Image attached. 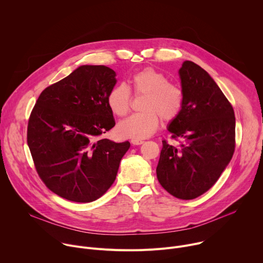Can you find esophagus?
Wrapping results in <instances>:
<instances>
[{
    "label": "esophagus",
    "instance_id": "1",
    "mask_svg": "<svg viewBox=\"0 0 263 263\" xmlns=\"http://www.w3.org/2000/svg\"><path fill=\"white\" fill-rule=\"evenodd\" d=\"M131 143L132 144H134V145H138V144H141V143H143V140H141V139H132L131 140Z\"/></svg>",
    "mask_w": 263,
    "mask_h": 263
}]
</instances>
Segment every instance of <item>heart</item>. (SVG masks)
<instances>
[{"mask_svg": "<svg viewBox=\"0 0 263 263\" xmlns=\"http://www.w3.org/2000/svg\"><path fill=\"white\" fill-rule=\"evenodd\" d=\"M130 84L135 95H144L140 109L118 126L121 135L140 139L152 135L158 128L160 118L165 122L177 119L184 105V93L179 85L170 82L166 74L153 67L134 72ZM131 90L125 83L112 87L107 95V106L115 116L125 117L131 106Z\"/></svg>", "mask_w": 263, "mask_h": 263, "instance_id": "obj_1", "label": "heart"}]
</instances>
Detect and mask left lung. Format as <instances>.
<instances>
[{"mask_svg": "<svg viewBox=\"0 0 263 263\" xmlns=\"http://www.w3.org/2000/svg\"><path fill=\"white\" fill-rule=\"evenodd\" d=\"M184 105L168 126L179 147L162 140L156 174L172 196L193 200L209 191L235 151V116L231 103L209 73L193 61L179 69Z\"/></svg>", "mask_w": 263, "mask_h": 263, "instance_id": "1", "label": "left lung"}]
</instances>
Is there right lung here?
Wrapping results in <instances>:
<instances>
[{
  "label": "right lung",
  "mask_w": 263,
  "mask_h": 263,
  "mask_svg": "<svg viewBox=\"0 0 263 263\" xmlns=\"http://www.w3.org/2000/svg\"><path fill=\"white\" fill-rule=\"evenodd\" d=\"M116 83L114 69L82 65L44 89L31 111L27 142L35 170L63 199L92 202L117 178L130 142L102 137L116 125L106 101Z\"/></svg>",
  "instance_id": "right-lung-1"
}]
</instances>
